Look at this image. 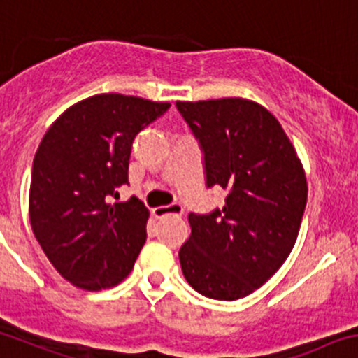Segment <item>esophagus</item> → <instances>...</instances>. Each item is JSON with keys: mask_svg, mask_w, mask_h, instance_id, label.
<instances>
[{"mask_svg": "<svg viewBox=\"0 0 358 358\" xmlns=\"http://www.w3.org/2000/svg\"><path fill=\"white\" fill-rule=\"evenodd\" d=\"M155 217H166V216H181L182 206L179 203H170V206H159L152 209Z\"/></svg>", "mask_w": 358, "mask_h": 358, "instance_id": "1", "label": "esophagus"}]
</instances>
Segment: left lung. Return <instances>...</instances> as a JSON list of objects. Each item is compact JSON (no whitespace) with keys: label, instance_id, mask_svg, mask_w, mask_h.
I'll list each match as a JSON object with an SVG mask.
<instances>
[{"label":"left lung","instance_id":"1","mask_svg":"<svg viewBox=\"0 0 358 358\" xmlns=\"http://www.w3.org/2000/svg\"><path fill=\"white\" fill-rule=\"evenodd\" d=\"M176 105L203 151L207 188L228 193L223 209L189 213L182 274L206 297L237 301L267 283L290 255L308 200L304 166L278 119L257 101Z\"/></svg>","mask_w":358,"mask_h":358}]
</instances>
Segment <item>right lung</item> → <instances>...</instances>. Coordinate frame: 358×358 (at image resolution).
Returning <instances> with one entry per match:
<instances>
[{
  "mask_svg": "<svg viewBox=\"0 0 358 358\" xmlns=\"http://www.w3.org/2000/svg\"><path fill=\"white\" fill-rule=\"evenodd\" d=\"M170 103L103 93L71 105L50 124L33 159L29 221L50 264L73 287L119 285L145 243L149 210L131 196L110 203L128 182L131 144Z\"/></svg>",
  "mask_w": 358,
  "mask_h": 358,
  "instance_id": "right-lung-1",
  "label": "right lung"
}]
</instances>
